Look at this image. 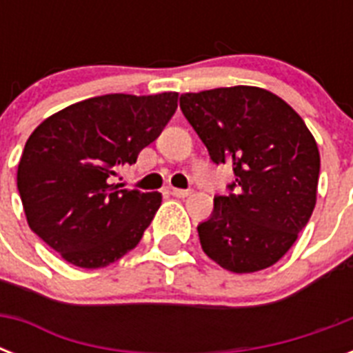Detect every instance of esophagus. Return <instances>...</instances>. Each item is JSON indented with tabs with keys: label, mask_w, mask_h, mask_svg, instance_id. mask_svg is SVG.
Masks as SVG:
<instances>
[{
	"label": "esophagus",
	"mask_w": 353,
	"mask_h": 353,
	"mask_svg": "<svg viewBox=\"0 0 353 353\" xmlns=\"http://www.w3.org/2000/svg\"><path fill=\"white\" fill-rule=\"evenodd\" d=\"M166 192L172 194V196H176V198H187V196H190V190H183V188H174V187L166 188Z\"/></svg>",
	"instance_id": "esophagus-1"
}]
</instances>
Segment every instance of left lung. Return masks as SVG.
<instances>
[{"instance_id": "left-lung-1", "label": "left lung", "mask_w": 353, "mask_h": 353, "mask_svg": "<svg viewBox=\"0 0 353 353\" xmlns=\"http://www.w3.org/2000/svg\"><path fill=\"white\" fill-rule=\"evenodd\" d=\"M183 115L216 165H231L229 196L198 225L201 249L232 273H254L290 251L317 201L321 155L301 115L252 85L185 93Z\"/></svg>"}]
</instances>
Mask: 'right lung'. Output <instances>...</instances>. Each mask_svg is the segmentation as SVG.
Returning a JSON list of instances; mask_svg holds the SVG:
<instances>
[{
    "label": "right lung",
    "instance_id": "1",
    "mask_svg": "<svg viewBox=\"0 0 353 353\" xmlns=\"http://www.w3.org/2000/svg\"><path fill=\"white\" fill-rule=\"evenodd\" d=\"M177 93L93 97L41 122L25 143L18 190L27 223L77 268H106L132 251L161 207L159 192L110 185L159 137Z\"/></svg>",
    "mask_w": 353,
    "mask_h": 353
}]
</instances>
